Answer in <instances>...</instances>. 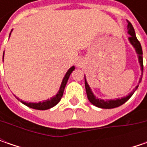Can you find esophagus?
<instances>
[{"mask_svg": "<svg viewBox=\"0 0 147 147\" xmlns=\"http://www.w3.org/2000/svg\"><path fill=\"white\" fill-rule=\"evenodd\" d=\"M76 65L78 66V67H82L83 66V60H82V59H78V60H77L76 62Z\"/></svg>", "mask_w": 147, "mask_h": 147, "instance_id": "1", "label": "esophagus"}]
</instances>
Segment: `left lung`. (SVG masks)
<instances>
[{
    "label": "left lung",
    "mask_w": 147,
    "mask_h": 147,
    "mask_svg": "<svg viewBox=\"0 0 147 147\" xmlns=\"http://www.w3.org/2000/svg\"><path fill=\"white\" fill-rule=\"evenodd\" d=\"M127 33L130 35V37H128V41L130 42V43L133 45V47L135 48V51L138 54V62L141 66V70H142V74L143 73V58H142V46L141 43L139 42V41L138 40V38L136 37L135 34V31L133 28V25L130 22L127 21ZM142 81V77L139 80V82ZM139 85H138L136 88L133 89V91L130 94H128L127 96L122 97V98L116 99V100H102V99H98L97 97L95 96V95L92 92L91 88L89 87L88 82L86 80L85 78V88H86V92H87V96L89 100V101L94 105L95 106L99 107V108H102V109H113V108H116L119 107L123 104H124L127 101L128 99L130 98L133 94L135 92V91L138 89Z\"/></svg>",
    "instance_id": "1"
}]
</instances>
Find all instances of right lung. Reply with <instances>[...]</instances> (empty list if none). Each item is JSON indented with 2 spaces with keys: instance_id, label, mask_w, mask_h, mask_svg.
<instances>
[{
  "instance_id": "1",
  "label": "right lung",
  "mask_w": 147,
  "mask_h": 147,
  "mask_svg": "<svg viewBox=\"0 0 147 147\" xmlns=\"http://www.w3.org/2000/svg\"><path fill=\"white\" fill-rule=\"evenodd\" d=\"M9 36H10V33H9ZM3 59H4V53H3ZM74 69H75V67L72 66L70 69L67 71L66 74H65L63 80H62L59 92H57V94L55 96H54L53 97H51L50 100L48 99L47 100H44L43 102H38V103H31V102L28 103V102H25V101H23V100H20V101L24 105H27L28 107H30L32 109H35V110H45L52 108L53 106H55V105H57L59 102L60 99H61L62 96H63V93H64V90H65V86H66V83L68 82V79H69V78L70 76L71 73L74 70ZM17 99L19 100V98Z\"/></svg>"
}]
</instances>
